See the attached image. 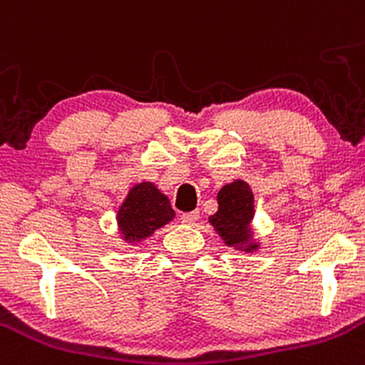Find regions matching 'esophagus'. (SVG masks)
Returning <instances> with one entry per match:
<instances>
[{
    "label": "esophagus",
    "instance_id": "1",
    "mask_svg": "<svg viewBox=\"0 0 365 365\" xmlns=\"http://www.w3.org/2000/svg\"><path fill=\"white\" fill-rule=\"evenodd\" d=\"M199 218V212H190V213H183L182 215V224L185 225H194Z\"/></svg>",
    "mask_w": 365,
    "mask_h": 365
}]
</instances>
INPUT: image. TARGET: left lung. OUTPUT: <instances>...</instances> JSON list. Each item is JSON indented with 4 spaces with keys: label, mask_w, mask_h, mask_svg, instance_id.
<instances>
[{
    "label": "left lung",
    "mask_w": 365,
    "mask_h": 365,
    "mask_svg": "<svg viewBox=\"0 0 365 365\" xmlns=\"http://www.w3.org/2000/svg\"><path fill=\"white\" fill-rule=\"evenodd\" d=\"M217 201L218 212L208 220L224 243L247 253L259 250V243L253 241L252 220L255 210L250 185L243 180H234L218 190Z\"/></svg>",
    "instance_id": "8db88e82"
}]
</instances>
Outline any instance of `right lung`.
<instances>
[{"mask_svg":"<svg viewBox=\"0 0 365 365\" xmlns=\"http://www.w3.org/2000/svg\"><path fill=\"white\" fill-rule=\"evenodd\" d=\"M175 218L168 195L152 182L136 183L118 206L117 227L122 240L140 243Z\"/></svg>","mask_w":365,"mask_h":365,"instance_id":"obj_1","label":"right lung"}]
</instances>
